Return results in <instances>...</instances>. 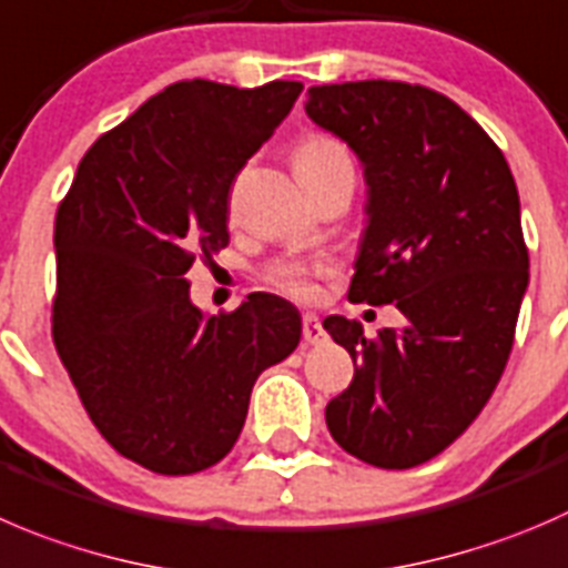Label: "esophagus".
<instances>
[{"label":"esophagus","instance_id":"esophagus-1","mask_svg":"<svg viewBox=\"0 0 568 568\" xmlns=\"http://www.w3.org/2000/svg\"><path fill=\"white\" fill-rule=\"evenodd\" d=\"M324 335L327 333H324L322 327V318H318L316 313H305V316H302V338H305L311 346H316L322 344Z\"/></svg>","mask_w":568,"mask_h":568}]
</instances>
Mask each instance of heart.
<instances>
[{
    "label": "heart",
    "mask_w": 568,
    "mask_h": 568,
    "mask_svg": "<svg viewBox=\"0 0 568 568\" xmlns=\"http://www.w3.org/2000/svg\"><path fill=\"white\" fill-rule=\"evenodd\" d=\"M352 166L344 146L327 135L305 138L294 152V169L300 178H313V174L333 172V169ZM322 268L302 261H280L268 268V283L283 294L296 296V300H311L316 294V277Z\"/></svg>",
    "instance_id": "heart-1"
}]
</instances>
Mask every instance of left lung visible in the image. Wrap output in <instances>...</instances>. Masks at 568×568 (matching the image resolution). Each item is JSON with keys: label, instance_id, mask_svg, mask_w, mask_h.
<instances>
[{"label": "left lung", "instance_id": "1", "mask_svg": "<svg viewBox=\"0 0 568 568\" xmlns=\"http://www.w3.org/2000/svg\"><path fill=\"white\" fill-rule=\"evenodd\" d=\"M305 113L363 166L366 227L349 296L396 302L402 329L366 338L324 318L355 363L329 436L379 469L436 458L480 416L514 346L530 280L508 161L453 99L390 80L316 85Z\"/></svg>", "mask_w": 568, "mask_h": 568}]
</instances>
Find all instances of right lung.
I'll list each match as a JSON object with an SVG mask.
<instances>
[{
    "mask_svg": "<svg viewBox=\"0 0 568 568\" xmlns=\"http://www.w3.org/2000/svg\"><path fill=\"white\" fill-rule=\"evenodd\" d=\"M300 93L174 82L99 138L58 207L54 346L104 442L158 475L219 464L255 379L302 338L291 302L205 316L185 277L227 246L230 185Z\"/></svg>",
    "mask_w": 568,
    "mask_h": 568,
    "instance_id": "right-lung-1",
    "label": "right lung"
}]
</instances>
